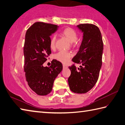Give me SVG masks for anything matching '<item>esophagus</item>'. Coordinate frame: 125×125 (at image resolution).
Masks as SVG:
<instances>
[{
    "mask_svg": "<svg viewBox=\"0 0 125 125\" xmlns=\"http://www.w3.org/2000/svg\"><path fill=\"white\" fill-rule=\"evenodd\" d=\"M63 68H68L67 65H66L65 64H63Z\"/></svg>",
    "mask_w": 125,
    "mask_h": 125,
    "instance_id": "1",
    "label": "esophagus"
}]
</instances>
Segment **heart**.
<instances>
[{
  "instance_id": "1",
  "label": "heart",
  "mask_w": 125,
  "mask_h": 125,
  "mask_svg": "<svg viewBox=\"0 0 125 125\" xmlns=\"http://www.w3.org/2000/svg\"><path fill=\"white\" fill-rule=\"evenodd\" d=\"M62 36L65 37L70 43H73L76 41L77 38V33L74 29L70 28H67L62 31ZM56 37L53 36L51 37L50 46L51 49H54L56 43ZM72 56V53L70 52L60 51L55 55L56 59L61 61L62 63H67L69 58Z\"/></svg>"
}]
</instances>
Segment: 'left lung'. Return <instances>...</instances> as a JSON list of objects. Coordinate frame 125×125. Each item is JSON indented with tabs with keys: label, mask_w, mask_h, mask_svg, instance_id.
I'll return each mask as SVG.
<instances>
[{
	"label": "left lung",
	"mask_w": 125,
	"mask_h": 125,
	"mask_svg": "<svg viewBox=\"0 0 125 125\" xmlns=\"http://www.w3.org/2000/svg\"><path fill=\"white\" fill-rule=\"evenodd\" d=\"M77 27L83 33V36L79 50L72 61L81 65L78 68L74 64L69 67L71 75L68 81L73 92L84 94L93 88L99 79L104 43L97 26L81 24Z\"/></svg>",
	"instance_id": "1"
}]
</instances>
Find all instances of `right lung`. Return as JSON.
Wrapping results in <instances>:
<instances>
[{
    "label": "right lung",
    "mask_w": 125,
    "mask_h": 125,
    "mask_svg": "<svg viewBox=\"0 0 125 125\" xmlns=\"http://www.w3.org/2000/svg\"><path fill=\"white\" fill-rule=\"evenodd\" d=\"M58 28L54 24L36 22L25 34L24 46L25 77L29 86L38 95L50 93L55 79L63 69L62 63L56 60L51 61L50 67L43 65L51 53L50 36Z\"/></svg>",
    "instance_id": "1"
}]
</instances>
